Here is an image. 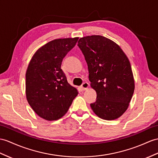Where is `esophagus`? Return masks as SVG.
Instances as JSON below:
<instances>
[{
    "label": "esophagus",
    "instance_id": "34e87169",
    "mask_svg": "<svg viewBox=\"0 0 158 158\" xmlns=\"http://www.w3.org/2000/svg\"><path fill=\"white\" fill-rule=\"evenodd\" d=\"M88 88H89V84L88 82H84L81 85V89L82 90H86L88 89Z\"/></svg>",
    "mask_w": 158,
    "mask_h": 158
}]
</instances>
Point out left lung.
Here are the masks:
<instances>
[{"mask_svg": "<svg viewBox=\"0 0 158 158\" xmlns=\"http://www.w3.org/2000/svg\"><path fill=\"white\" fill-rule=\"evenodd\" d=\"M78 45L88 64L90 86L97 92L92 110L105 120L119 118L128 109L135 90L127 56L118 44L102 35L81 37Z\"/></svg>", "mask_w": 158, "mask_h": 158, "instance_id": "left-lung-1", "label": "left lung"}]
</instances>
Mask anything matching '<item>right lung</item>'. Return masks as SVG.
Instances as JSON below:
<instances>
[{
    "instance_id": "1",
    "label": "right lung",
    "mask_w": 158,
    "mask_h": 158,
    "mask_svg": "<svg viewBox=\"0 0 158 158\" xmlns=\"http://www.w3.org/2000/svg\"><path fill=\"white\" fill-rule=\"evenodd\" d=\"M78 40L61 38L48 42L34 53L27 69V100L35 113L47 121L62 117L78 94L61 69L63 58Z\"/></svg>"
}]
</instances>
